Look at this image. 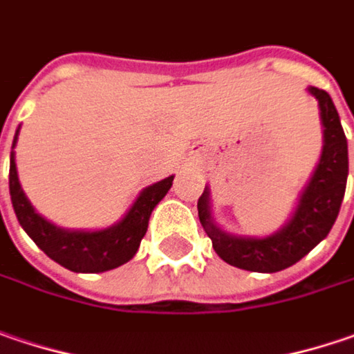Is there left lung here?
Instances as JSON below:
<instances>
[{
    "mask_svg": "<svg viewBox=\"0 0 354 354\" xmlns=\"http://www.w3.org/2000/svg\"><path fill=\"white\" fill-rule=\"evenodd\" d=\"M307 91L319 103L323 149L289 221L265 237L235 235L223 231L215 221L209 187H205L203 195L197 201L199 221L213 241L215 253L233 267L255 273L283 271L313 251L337 221L348 175L346 137L337 107L327 91L319 87H307Z\"/></svg>",
    "mask_w": 354,
    "mask_h": 354,
    "instance_id": "8db88e82",
    "label": "left lung"
}]
</instances>
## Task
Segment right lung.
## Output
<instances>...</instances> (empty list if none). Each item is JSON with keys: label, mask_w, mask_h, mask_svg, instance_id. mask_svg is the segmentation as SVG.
<instances>
[{"label": "right lung", "mask_w": 354, "mask_h": 354, "mask_svg": "<svg viewBox=\"0 0 354 354\" xmlns=\"http://www.w3.org/2000/svg\"><path fill=\"white\" fill-rule=\"evenodd\" d=\"M19 129L21 125L15 131L9 155V195L17 221L27 235L33 239V243L49 259L73 273H103L131 261L139 249L141 239L147 233L153 209L167 195L175 175H169L165 179L145 187L133 201L129 211L105 229H65L39 215L21 189L13 151Z\"/></svg>", "instance_id": "obj_1"}]
</instances>
